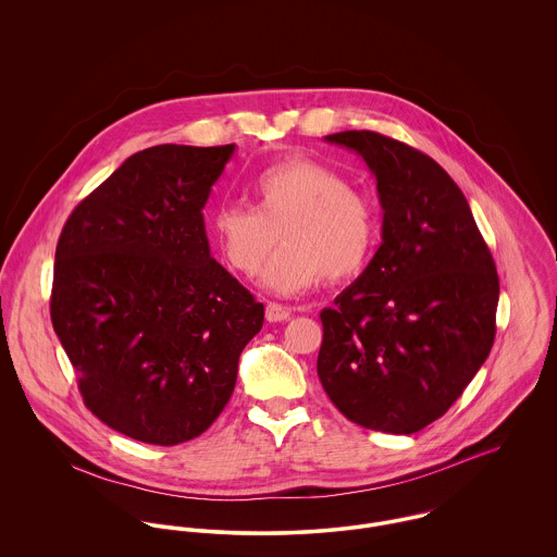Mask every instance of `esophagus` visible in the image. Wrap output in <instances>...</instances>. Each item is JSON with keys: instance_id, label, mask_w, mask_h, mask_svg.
<instances>
[{"instance_id": "esophagus-1", "label": "esophagus", "mask_w": 557, "mask_h": 557, "mask_svg": "<svg viewBox=\"0 0 557 557\" xmlns=\"http://www.w3.org/2000/svg\"><path fill=\"white\" fill-rule=\"evenodd\" d=\"M289 318H292L289 307H283V305H276V302H270L265 307V319L268 321H287Z\"/></svg>"}]
</instances>
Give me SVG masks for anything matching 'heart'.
<instances>
[{"label": "heart", "mask_w": 557, "mask_h": 557, "mask_svg": "<svg viewBox=\"0 0 557 557\" xmlns=\"http://www.w3.org/2000/svg\"><path fill=\"white\" fill-rule=\"evenodd\" d=\"M255 208L223 203L212 214V236L242 276H257L278 244L285 248L261 276L276 296H296L321 281L362 272L375 242L373 203L334 169L289 159L263 169L252 182Z\"/></svg>", "instance_id": "obj_1"}]
</instances>
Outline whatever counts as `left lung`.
Masks as SVG:
<instances>
[{
	"instance_id": "obj_1",
	"label": "left lung",
	"mask_w": 557,
	"mask_h": 557,
	"mask_svg": "<svg viewBox=\"0 0 557 557\" xmlns=\"http://www.w3.org/2000/svg\"><path fill=\"white\" fill-rule=\"evenodd\" d=\"M323 139L367 162L384 221L364 272L321 311L319 380L351 422L411 435L463 395L493 347L495 263L431 157L371 131Z\"/></svg>"
}]
</instances>
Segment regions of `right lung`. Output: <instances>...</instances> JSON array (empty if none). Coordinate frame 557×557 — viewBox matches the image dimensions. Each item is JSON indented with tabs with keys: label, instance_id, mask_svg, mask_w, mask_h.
Wrapping results in <instances>:
<instances>
[{
	"label": "right lung",
	"instance_id": "1",
	"mask_svg": "<svg viewBox=\"0 0 557 557\" xmlns=\"http://www.w3.org/2000/svg\"><path fill=\"white\" fill-rule=\"evenodd\" d=\"M236 146H154L66 221L51 321L89 411L144 444L201 435L236 388L263 305L210 255L203 208Z\"/></svg>",
	"mask_w": 557,
	"mask_h": 557
}]
</instances>
